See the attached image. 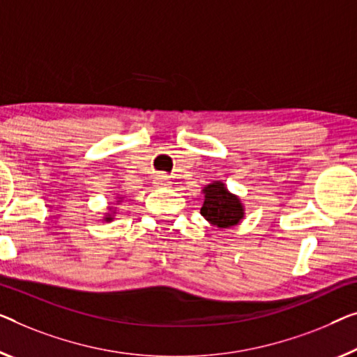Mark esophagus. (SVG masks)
<instances>
[{"instance_id": "obj_1", "label": "esophagus", "mask_w": 357, "mask_h": 357, "mask_svg": "<svg viewBox=\"0 0 357 357\" xmlns=\"http://www.w3.org/2000/svg\"><path fill=\"white\" fill-rule=\"evenodd\" d=\"M155 185H158V188H169V185H172V181H169V176L162 173L155 178Z\"/></svg>"}]
</instances>
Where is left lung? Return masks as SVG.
I'll return each mask as SVG.
<instances>
[{"label": "left lung", "mask_w": 357, "mask_h": 357, "mask_svg": "<svg viewBox=\"0 0 357 357\" xmlns=\"http://www.w3.org/2000/svg\"><path fill=\"white\" fill-rule=\"evenodd\" d=\"M204 194L205 202L202 205L200 213L210 225L220 227V229H227V227L241 222L243 218L241 199L231 194L225 184L220 181L208 184L204 189Z\"/></svg>", "instance_id": "8db88e82"}]
</instances>
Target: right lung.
<instances>
[{
    "instance_id": "obj_1",
    "label": "right lung",
    "mask_w": 357,
    "mask_h": 357,
    "mask_svg": "<svg viewBox=\"0 0 357 357\" xmlns=\"http://www.w3.org/2000/svg\"><path fill=\"white\" fill-rule=\"evenodd\" d=\"M112 220H114V218H112L110 215H107V216H105V221H112Z\"/></svg>"
}]
</instances>
